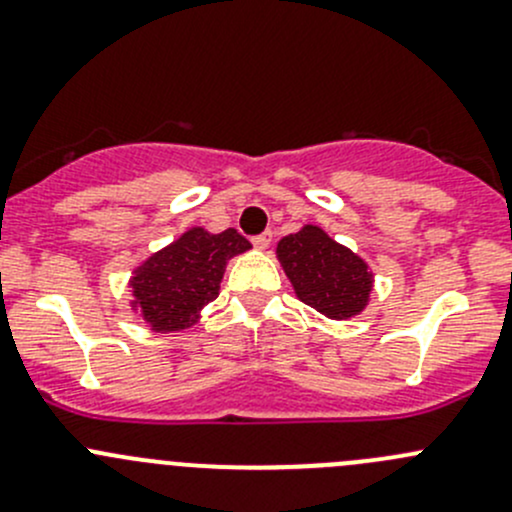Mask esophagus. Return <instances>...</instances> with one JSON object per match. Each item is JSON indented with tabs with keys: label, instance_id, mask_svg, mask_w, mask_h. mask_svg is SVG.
<instances>
[{
	"label": "esophagus",
	"instance_id": "obj_1",
	"mask_svg": "<svg viewBox=\"0 0 512 512\" xmlns=\"http://www.w3.org/2000/svg\"><path fill=\"white\" fill-rule=\"evenodd\" d=\"M270 245H272V232L270 230L262 232V235H257V237H252V247H255V250H267Z\"/></svg>",
	"mask_w": 512,
	"mask_h": 512
}]
</instances>
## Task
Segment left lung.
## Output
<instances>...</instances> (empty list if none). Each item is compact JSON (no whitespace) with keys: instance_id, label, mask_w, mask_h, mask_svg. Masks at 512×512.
<instances>
[{"instance_id":"1","label":"left lung","mask_w":512,"mask_h":512,"mask_svg":"<svg viewBox=\"0 0 512 512\" xmlns=\"http://www.w3.org/2000/svg\"><path fill=\"white\" fill-rule=\"evenodd\" d=\"M275 252L294 294L322 317L339 322L369 307L374 292L369 262L319 225H302L282 237Z\"/></svg>"}]
</instances>
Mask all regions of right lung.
I'll return each instance as SVG.
<instances>
[{"label": "right lung", "instance_id": "right-lung-1", "mask_svg": "<svg viewBox=\"0 0 512 512\" xmlns=\"http://www.w3.org/2000/svg\"><path fill=\"white\" fill-rule=\"evenodd\" d=\"M250 247L235 227L223 232L188 227L170 245L133 267L128 280L131 307L141 312L143 322L156 334L190 329L220 294L227 262Z\"/></svg>", "mask_w": 512, "mask_h": 512}]
</instances>
